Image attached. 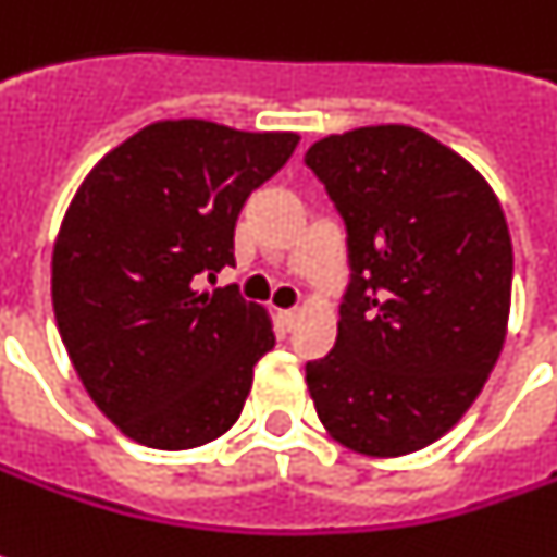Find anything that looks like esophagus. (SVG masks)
<instances>
[{
  "label": "esophagus",
  "instance_id": "1",
  "mask_svg": "<svg viewBox=\"0 0 557 557\" xmlns=\"http://www.w3.org/2000/svg\"><path fill=\"white\" fill-rule=\"evenodd\" d=\"M278 319H282L285 327H294V324L300 322V309H282V312H278Z\"/></svg>",
  "mask_w": 557,
  "mask_h": 557
}]
</instances>
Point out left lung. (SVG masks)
<instances>
[{
	"label": "left lung",
	"instance_id": "left-lung-1",
	"mask_svg": "<svg viewBox=\"0 0 557 557\" xmlns=\"http://www.w3.org/2000/svg\"><path fill=\"white\" fill-rule=\"evenodd\" d=\"M306 165L349 233L337 346L306 364L327 435L405 457L457 426L506 343L512 238L491 183L426 131L322 137Z\"/></svg>",
	"mask_w": 557,
	"mask_h": 557
}]
</instances>
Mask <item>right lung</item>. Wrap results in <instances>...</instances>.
Masks as SVG:
<instances>
[{
	"mask_svg": "<svg viewBox=\"0 0 557 557\" xmlns=\"http://www.w3.org/2000/svg\"><path fill=\"white\" fill-rule=\"evenodd\" d=\"M300 144L294 131L162 119L110 149L82 181L51 253L66 356L100 413L131 442L189 450L230 432L272 319L235 287V220Z\"/></svg>",
	"mask_w": 557,
	"mask_h": 557,
	"instance_id": "1",
	"label": "right lung"
}]
</instances>
